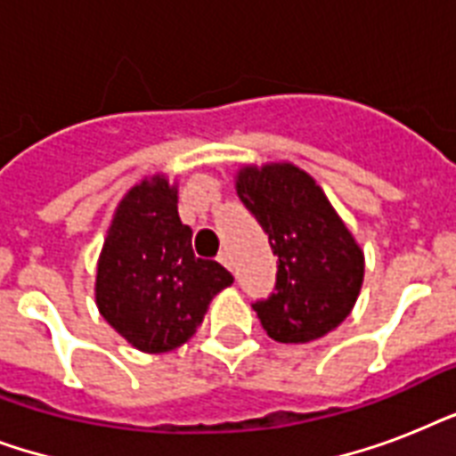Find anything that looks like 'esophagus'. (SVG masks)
Here are the masks:
<instances>
[{
	"label": "esophagus",
	"instance_id": "obj_1",
	"mask_svg": "<svg viewBox=\"0 0 456 456\" xmlns=\"http://www.w3.org/2000/svg\"><path fill=\"white\" fill-rule=\"evenodd\" d=\"M217 263H222L224 267H232V257H229L227 250H220V256H217Z\"/></svg>",
	"mask_w": 456,
	"mask_h": 456
}]
</instances>
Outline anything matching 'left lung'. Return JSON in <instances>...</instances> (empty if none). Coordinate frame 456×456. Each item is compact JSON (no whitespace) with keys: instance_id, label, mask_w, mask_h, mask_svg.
<instances>
[{"instance_id":"8db88e82","label":"left lung","mask_w":456,"mask_h":456,"mask_svg":"<svg viewBox=\"0 0 456 456\" xmlns=\"http://www.w3.org/2000/svg\"><path fill=\"white\" fill-rule=\"evenodd\" d=\"M236 193L270 239L277 284L253 303L267 336L307 343L350 314L364 279V256L317 182L291 163L243 167Z\"/></svg>"}]
</instances>
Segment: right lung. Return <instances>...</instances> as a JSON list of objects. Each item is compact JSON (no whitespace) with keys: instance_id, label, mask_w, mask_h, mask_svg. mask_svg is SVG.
I'll list each match as a JSON object with an SVG mask.
<instances>
[{"instance_id":"right-lung-1","label":"right lung","mask_w":456,"mask_h":456,"mask_svg":"<svg viewBox=\"0 0 456 456\" xmlns=\"http://www.w3.org/2000/svg\"><path fill=\"white\" fill-rule=\"evenodd\" d=\"M232 281L220 263L193 256L167 179L142 182L120 200L99 257L96 305L132 346L167 353L186 343Z\"/></svg>"}]
</instances>
